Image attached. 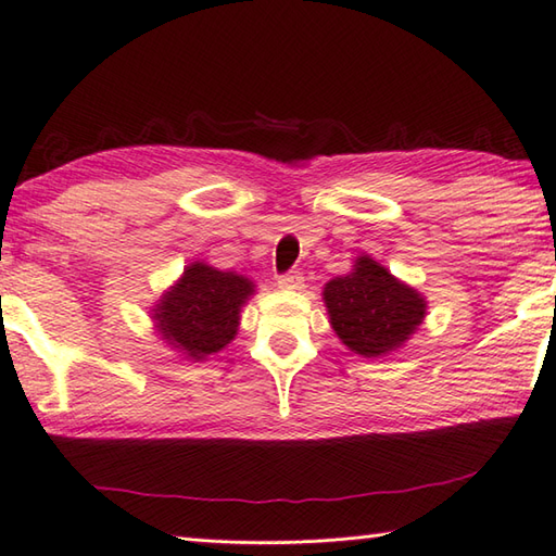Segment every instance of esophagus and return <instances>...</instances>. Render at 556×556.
<instances>
[{"label": "esophagus", "instance_id": "34e87169", "mask_svg": "<svg viewBox=\"0 0 556 556\" xmlns=\"http://www.w3.org/2000/svg\"><path fill=\"white\" fill-rule=\"evenodd\" d=\"M279 289H289V291H296L304 287V275L301 271H287V275H279Z\"/></svg>", "mask_w": 556, "mask_h": 556}]
</instances>
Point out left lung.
<instances>
[{"label":"left lung","mask_w":556,"mask_h":556,"mask_svg":"<svg viewBox=\"0 0 556 556\" xmlns=\"http://www.w3.org/2000/svg\"><path fill=\"white\" fill-rule=\"evenodd\" d=\"M332 330L350 350L379 357L408 340L426 316V301L375 260L359 257L355 271L336 277L323 291Z\"/></svg>","instance_id":"obj_1"}]
</instances>
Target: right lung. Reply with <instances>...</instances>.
<instances>
[{
    "label": "right lung",
    "instance_id": "right-lung-1",
    "mask_svg": "<svg viewBox=\"0 0 556 556\" xmlns=\"http://www.w3.org/2000/svg\"><path fill=\"white\" fill-rule=\"evenodd\" d=\"M252 294V281L208 265L185 269L155 308L157 328L189 357L204 359L236 338L240 306Z\"/></svg>",
    "mask_w": 556,
    "mask_h": 556
}]
</instances>
